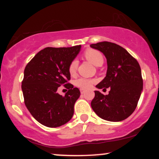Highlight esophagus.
Returning <instances> with one entry per match:
<instances>
[{"mask_svg":"<svg viewBox=\"0 0 159 159\" xmlns=\"http://www.w3.org/2000/svg\"><path fill=\"white\" fill-rule=\"evenodd\" d=\"M80 91H81V94H84L85 93V90H84V89H81V90H80Z\"/></svg>","mask_w":159,"mask_h":159,"instance_id":"esophagus-1","label":"esophagus"}]
</instances>
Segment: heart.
Here are the masks:
<instances>
[{
	"instance_id": "heart-1",
	"label": "heart",
	"mask_w": 159,
	"mask_h": 159,
	"mask_svg": "<svg viewBox=\"0 0 159 159\" xmlns=\"http://www.w3.org/2000/svg\"><path fill=\"white\" fill-rule=\"evenodd\" d=\"M84 55L85 58L87 61L90 62L92 64L96 66H100L102 65L104 62L102 54L101 52L96 50V49H87ZM78 64V62L77 60H74V61L71 62L69 66V72L71 75L75 74L76 71H77ZM75 84L79 88L87 90V89H90L92 87L93 81L86 79V78H79V79L76 80L75 82Z\"/></svg>"
}]
</instances>
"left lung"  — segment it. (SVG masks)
Wrapping results in <instances>:
<instances>
[{
  "label": "left lung",
  "mask_w": 159,
  "mask_h": 159,
  "mask_svg": "<svg viewBox=\"0 0 159 159\" xmlns=\"http://www.w3.org/2000/svg\"><path fill=\"white\" fill-rule=\"evenodd\" d=\"M90 47L101 52L107 60L106 76L96 87L103 90L110 88L105 96L95 91L91 107L102 119L123 121L135 110L143 90L139 63L125 48L115 43L102 42Z\"/></svg>",
  "instance_id": "obj_1"
}]
</instances>
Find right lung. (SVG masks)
<instances>
[{
  "label": "right lung",
  "mask_w": 159,
  "mask_h": 159,
  "mask_svg": "<svg viewBox=\"0 0 159 159\" xmlns=\"http://www.w3.org/2000/svg\"><path fill=\"white\" fill-rule=\"evenodd\" d=\"M81 45L69 48L47 47L27 63L21 85L27 110L45 126H61L72 119L74 105L80 90L67 83L70 80L69 66L81 51ZM64 85L69 89L64 97L56 92Z\"/></svg>",
  "instance_id": "1"
}]
</instances>
